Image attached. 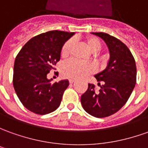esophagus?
Here are the masks:
<instances>
[{
	"label": "esophagus",
	"instance_id": "1",
	"mask_svg": "<svg viewBox=\"0 0 148 148\" xmlns=\"http://www.w3.org/2000/svg\"><path fill=\"white\" fill-rule=\"evenodd\" d=\"M76 82V80H69V83L70 84H73V83H75Z\"/></svg>",
	"mask_w": 148,
	"mask_h": 148
}]
</instances>
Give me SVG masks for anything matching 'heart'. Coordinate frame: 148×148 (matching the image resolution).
Instances as JSON below:
<instances>
[{
	"label": "heart",
	"instance_id": "obj_1",
	"mask_svg": "<svg viewBox=\"0 0 148 148\" xmlns=\"http://www.w3.org/2000/svg\"><path fill=\"white\" fill-rule=\"evenodd\" d=\"M85 43L89 51L93 53L99 51L101 48V42L96 37H88L85 40ZM72 40H68L64 43L61 49L62 57L68 56L72 49ZM94 71L95 67L91 63H82L75 60L68 61L65 63L61 68V73L64 77L75 80L82 79L88 75L92 73Z\"/></svg>",
	"mask_w": 148,
	"mask_h": 148
}]
</instances>
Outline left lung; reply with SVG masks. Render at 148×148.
<instances>
[{
    "label": "left lung",
    "instance_id": "1",
    "mask_svg": "<svg viewBox=\"0 0 148 148\" xmlns=\"http://www.w3.org/2000/svg\"><path fill=\"white\" fill-rule=\"evenodd\" d=\"M106 42L110 54L106 69L96 74L100 89L88 84L80 102L88 114L105 118L115 114L126 104L136 84V65L132 54L119 39L106 33H92ZM101 82L102 85H100Z\"/></svg>",
    "mask_w": 148,
    "mask_h": 148
}]
</instances>
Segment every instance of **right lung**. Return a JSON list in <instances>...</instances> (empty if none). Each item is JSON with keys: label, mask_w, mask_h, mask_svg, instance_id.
<instances>
[{"label": "right lung", "mask_w": 148, "mask_h": 148, "mask_svg": "<svg viewBox=\"0 0 148 148\" xmlns=\"http://www.w3.org/2000/svg\"><path fill=\"white\" fill-rule=\"evenodd\" d=\"M74 32L51 30L32 38L15 59L14 87L23 106L37 114H47L60 106L68 80L51 83L47 77L60 61L64 44Z\"/></svg>", "instance_id": "obj_1"}]
</instances>
